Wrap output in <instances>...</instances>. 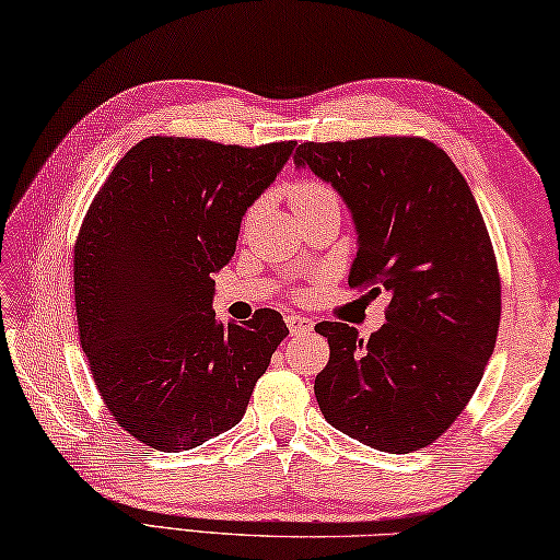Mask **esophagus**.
<instances>
[{
  "label": "esophagus",
  "instance_id": "esophagus-1",
  "mask_svg": "<svg viewBox=\"0 0 560 560\" xmlns=\"http://www.w3.org/2000/svg\"><path fill=\"white\" fill-rule=\"evenodd\" d=\"M285 323H288L290 335H295V337H300V335H313V329H315L313 319L302 317V315H288Z\"/></svg>",
  "mask_w": 560,
  "mask_h": 560
}]
</instances>
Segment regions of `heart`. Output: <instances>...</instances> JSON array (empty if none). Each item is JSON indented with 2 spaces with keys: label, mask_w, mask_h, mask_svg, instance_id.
<instances>
[{
  "label": "heart",
  "mask_w": 560,
  "mask_h": 560,
  "mask_svg": "<svg viewBox=\"0 0 560 560\" xmlns=\"http://www.w3.org/2000/svg\"><path fill=\"white\" fill-rule=\"evenodd\" d=\"M290 200H292V208H307V206H319V203H337V198L332 190L323 183H315V180H302L295 183L290 190Z\"/></svg>",
  "instance_id": "obj_1"
}]
</instances>
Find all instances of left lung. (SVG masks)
<instances>
[{
  "mask_svg": "<svg viewBox=\"0 0 560 560\" xmlns=\"http://www.w3.org/2000/svg\"><path fill=\"white\" fill-rule=\"evenodd\" d=\"M295 168L329 183L350 210V285L389 295L370 340L345 323L315 327L329 342L317 405L380 452L424 448L464 411L499 332L497 258L469 183L439 145L407 136L302 143Z\"/></svg>",
  "mask_w": 560,
  "mask_h": 560,
  "instance_id": "8db88e82",
  "label": "left lung"
}]
</instances>
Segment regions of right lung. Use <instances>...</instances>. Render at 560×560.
<instances>
[{"label": "right lung", "mask_w": 560, "mask_h": 560, "mask_svg": "<svg viewBox=\"0 0 560 560\" xmlns=\"http://www.w3.org/2000/svg\"><path fill=\"white\" fill-rule=\"evenodd\" d=\"M295 145L151 136L89 208L73 247L81 347L108 411L145 446L196 448L233 429L285 340L270 307L220 323L213 275Z\"/></svg>", "instance_id": "1"}]
</instances>
